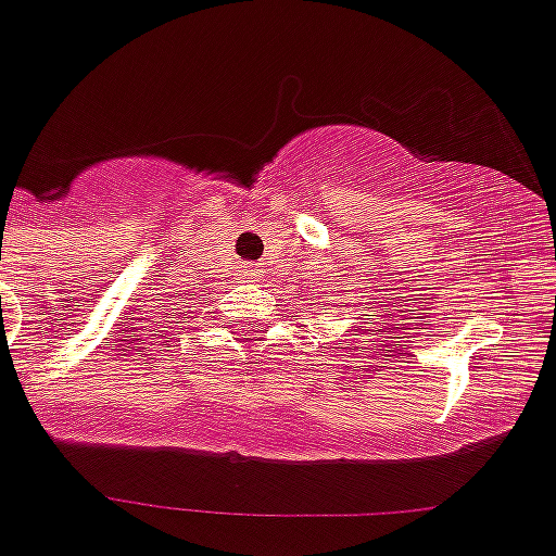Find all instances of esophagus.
<instances>
[{
    "label": "esophagus",
    "instance_id": "34e87169",
    "mask_svg": "<svg viewBox=\"0 0 556 556\" xmlns=\"http://www.w3.org/2000/svg\"><path fill=\"white\" fill-rule=\"evenodd\" d=\"M242 278H248V281H253V278H258V269L245 267V269H242Z\"/></svg>",
    "mask_w": 556,
    "mask_h": 556
}]
</instances>
